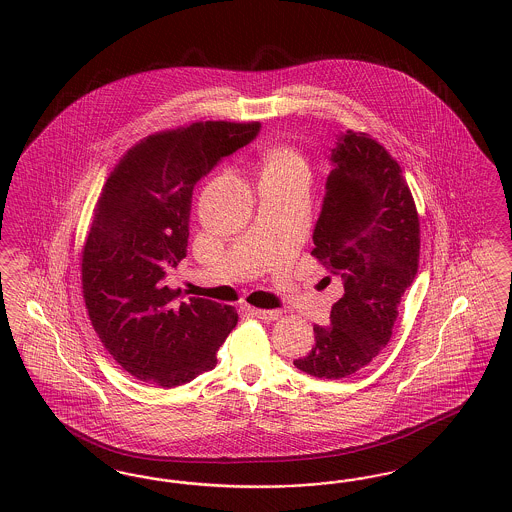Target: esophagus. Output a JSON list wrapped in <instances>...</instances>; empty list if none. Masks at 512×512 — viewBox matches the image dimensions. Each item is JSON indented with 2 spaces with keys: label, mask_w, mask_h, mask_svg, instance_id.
Instances as JSON below:
<instances>
[{
  "label": "esophagus",
  "mask_w": 512,
  "mask_h": 512,
  "mask_svg": "<svg viewBox=\"0 0 512 512\" xmlns=\"http://www.w3.org/2000/svg\"><path fill=\"white\" fill-rule=\"evenodd\" d=\"M247 311H249L253 317L267 320V322H272V320H278V318L282 317L280 311H265V309H253V307H247Z\"/></svg>",
  "instance_id": "34e87169"
}]
</instances>
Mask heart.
Masks as SVG:
<instances>
[{"label":"heart","mask_w":512,"mask_h":512,"mask_svg":"<svg viewBox=\"0 0 512 512\" xmlns=\"http://www.w3.org/2000/svg\"><path fill=\"white\" fill-rule=\"evenodd\" d=\"M292 172H307L305 161L292 147H268L263 153V176H282Z\"/></svg>","instance_id":"obj_1"}]
</instances>
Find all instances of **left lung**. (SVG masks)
<instances>
[{
	"instance_id": "obj_1",
	"label": "left lung",
	"mask_w": 512,
	"mask_h": 512,
	"mask_svg": "<svg viewBox=\"0 0 512 512\" xmlns=\"http://www.w3.org/2000/svg\"><path fill=\"white\" fill-rule=\"evenodd\" d=\"M313 230V255L343 280L330 326L299 370L340 380L370 365L388 345L401 295L413 284L420 224L413 195L390 153L366 134L341 132Z\"/></svg>"
}]
</instances>
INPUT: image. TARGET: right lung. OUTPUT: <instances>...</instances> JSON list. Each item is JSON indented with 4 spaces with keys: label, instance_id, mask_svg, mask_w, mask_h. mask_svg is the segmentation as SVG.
<instances>
[{
    "label": "right lung",
    "instance_id": "right-lung-1",
    "mask_svg": "<svg viewBox=\"0 0 512 512\" xmlns=\"http://www.w3.org/2000/svg\"><path fill=\"white\" fill-rule=\"evenodd\" d=\"M259 122H194L132 147L107 178L82 251V293L105 349L134 378L182 386L217 365L238 313L178 301L167 270L188 251L195 184L251 144Z\"/></svg>",
    "mask_w": 512,
    "mask_h": 512
}]
</instances>
